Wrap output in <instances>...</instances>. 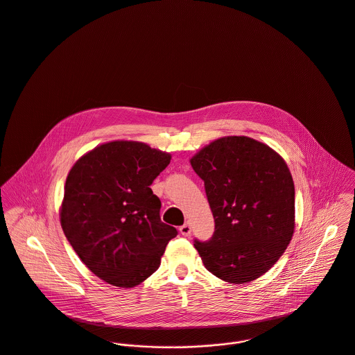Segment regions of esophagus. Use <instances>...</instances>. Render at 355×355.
I'll return each instance as SVG.
<instances>
[{
    "instance_id": "34e87169",
    "label": "esophagus",
    "mask_w": 355,
    "mask_h": 355,
    "mask_svg": "<svg viewBox=\"0 0 355 355\" xmlns=\"http://www.w3.org/2000/svg\"><path fill=\"white\" fill-rule=\"evenodd\" d=\"M180 233L182 236H189L191 234V226H189V222L184 223L182 227H180Z\"/></svg>"
}]
</instances>
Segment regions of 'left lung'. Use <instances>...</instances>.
I'll return each mask as SVG.
<instances>
[{"label": "left lung", "mask_w": 355, "mask_h": 355, "mask_svg": "<svg viewBox=\"0 0 355 355\" xmlns=\"http://www.w3.org/2000/svg\"><path fill=\"white\" fill-rule=\"evenodd\" d=\"M189 163L205 182L215 220L210 241H195L206 269L230 284L265 275L295 232V184L283 157L248 136L203 146Z\"/></svg>", "instance_id": "left-lung-1"}]
</instances>
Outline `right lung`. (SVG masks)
Listing matches in <instances>:
<instances>
[{
  "instance_id": "1",
  "label": "right lung",
  "mask_w": 355,
  "mask_h": 355,
  "mask_svg": "<svg viewBox=\"0 0 355 355\" xmlns=\"http://www.w3.org/2000/svg\"><path fill=\"white\" fill-rule=\"evenodd\" d=\"M171 155L130 140L105 142L71 166L60 225L82 262L101 280L133 288L153 275L178 230L160 219L150 184Z\"/></svg>"
}]
</instances>
